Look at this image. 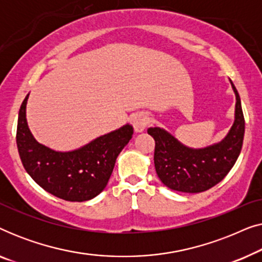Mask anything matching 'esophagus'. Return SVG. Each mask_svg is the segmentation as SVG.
I'll use <instances>...</instances> for the list:
<instances>
[{
  "label": "esophagus",
  "instance_id": "34e87169",
  "mask_svg": "<svg viewBox=\"0 0 262 262\" xmlns=\"http://www.w3.org/2000/svg\"><path fill=\"white\" fill-rule=\"evenodd\" d=\"M149 124V117L145 113H137L134 117V127L136 132H142L145 130V127Z\"/></svg>",
  "mask_w": 262,
  "mask_h": 262
}]
</instances>
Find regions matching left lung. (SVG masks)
Segmentation results:
<instances>
[{
    "label": "left lung",
    "mask_w": 262,
    "mask_h": 262,
    "mask_svg": "<svg viewBox=\"0 0 262 262\" xmlns=\"http://www.w3.org/2000/svg\"><path fill=\"white\" fill-rule=\"evenodd\" d=\"M236 96L235 120L223 141L206 148H188L161 127H149L155 139L154 163L157 177L174 191L199 193L213 187L227 177L241 152L245 136V117L237 89L230 81Z\"/></svg>",
    "instance_id": "1"
}]
</instances>
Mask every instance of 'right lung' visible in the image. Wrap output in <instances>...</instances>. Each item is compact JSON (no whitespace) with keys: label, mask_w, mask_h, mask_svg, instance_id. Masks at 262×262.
Masks as SVG:
<instances>
[{"label":"right lung","mask_w":262,"mask_h":262,"mask_svg":"<svg viewBox=\"0 0 262 262\" xmlns=\"http://www.w3.org/2000/svg\"><path fill=\"white\" fill-rule=\"evenodd\" d=\"M27 94L19 111L16 145L24 168L44 188L68 202H85L105 189L118 155L134 135L131 125L95 138L73 151H56L35 141L26 119Z\"/></svg>","instance_id":"obj_1"}]
</instances>
